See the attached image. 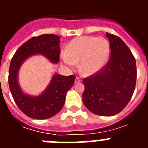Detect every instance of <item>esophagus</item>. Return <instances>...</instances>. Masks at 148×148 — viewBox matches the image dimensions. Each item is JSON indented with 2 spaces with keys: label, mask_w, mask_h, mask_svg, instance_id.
I'll use <instances>...</instances> for the list:
<instances>
[{
  "label": "esophagus",
  "mask_w": 148,
  "mask_h": 148,
  "mask_svg": "<svg viewBox=\"0 0 148 148\" xmlns=\"http://www.w3.org/2000/svg\"><path fill=\"white\" fill-rule=\"evenodd\" d=\"M80 82H82V79L80 78H78V77H76L75 80V83H80Z\"/></svg>",
  "instance_id": "obj_1"
}]
</instances>
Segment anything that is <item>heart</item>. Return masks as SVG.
<instances>
[{"label":"heart","mask_w":148,"mask_h":148,"mask_svg":"<svg viewBox=\"0 0 148 148\" xmlns=\"http://www.w3.org/2000/svg\"><path fill=\"white\" fill-rule=\"evenodd\" d=\"M110 53V45L103 37L82 36L69 43L61 59L66 66L73 68L79 62V70L84 75H93L107 64Z\"/></svg>","instance_id":"b5f03b06"}]
</instances>
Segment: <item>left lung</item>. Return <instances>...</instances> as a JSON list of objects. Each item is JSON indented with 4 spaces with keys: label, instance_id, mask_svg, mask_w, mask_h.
I'll use <instances>...</instances> for the list:
<instances>
[{
    "label": "left lung",
    "instance_id": "obj_1",
    "mask_svg": "<svg viewBox=\"0 0 148 148\" xmlns=\"http://www.w3.org/2000/svg\"><path fill=\"white\" fill-rule=\"evenodd\" d=\"M110 59L102 70L84 79L83 103L92 113L112 116L130 101L136 82V63L131 51L116 35L106 33Z\"/></svg>",
    "mask_w": 148,
    "mask_h": 148
}]
</instances>
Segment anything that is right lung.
Here are the masks:
<instances>
[{
    "label": "right lung",
    "mask_w": 148,
    "mask_h": 148,
    "mask_svg": "<svg viewBox=\"0 0 148 148\" xmlns=\"http://www.w3.org/2000/svg\"><path fill=\"white\" fill-rule=\"evenodd\" d=\"M60 37L45 34L32 37L22 44L12 58L9 70V86L13 99L25 115L35 119L53 117L62 109L66 94L73 87L75 75L54 74L44 92L38 95L25 93L18 82L21 66L29 57L41 55L53 64H58L60 56Z\"/></svg>",
    "instance_id": "right-lung-1"
}]
</instances>
